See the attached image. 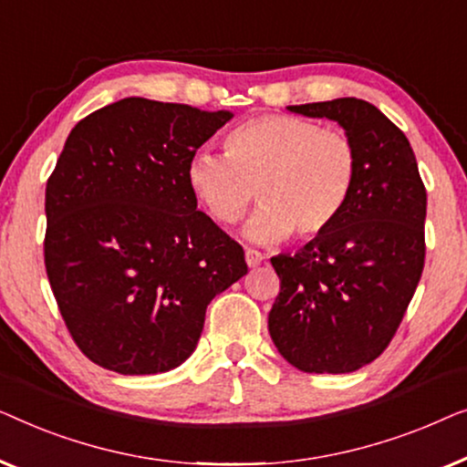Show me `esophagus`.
<instances>
[{"instance_id":"34e87169","label":"esophagus","mask_w":467,"mask_h":467,"mask_svg":"<svg viewBox=\"0 0 467 467\" xmlns=\"http://www.w3.org/2000/svg\"><path fill=\"white\" fill-rule=\"evenodd\" d=\"M262 260H265V255H262L260 252H255V249H245V262L249 268L260 266Z\"/></svg>"}]
</instances>
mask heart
Returning a JSON list of instances; mask_svg holds the SVG:
<instances>
[{"label": "heart", "mask_w": 467, "mask_h": 467, "mask_svg": "<svg viewBox=\"0 0 467 467\" xmlns=\"http://www.w3.org/2000/svg\"><path fill=\"white\" fill-rule=\"evenodd\" d=\"M358 177L353 141L337 129L287 114H265L224 137V154L199 152L186 180L205 212L220 224H236L254 196L262 205L245 236L258 245L315 239L334 226Z\"/></svg>", "instance_id": "1"}]
</instances>
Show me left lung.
<instances>
[{"label": "left lung", "instance_id": "1", "mask_svg": "<svg viewBox=\"0 0 467 467\" xmlns=\"http://www.w3.org/2000/svg\"><path fill=\"white\" fill-rule=\"evenodd\" d=\"M287 109L338 122L356 148L358 177L330 231L271 258L281 292L268 332L302 372H353L385 351L417 290L428 194L406 135L372 103L340 97Z\"/></svg>", "mask_w": 467, "mask_h": 467}]
</instances>
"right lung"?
<instances>
[{
    "mask_svg": "<svg viewBox=\"0 0 467 467\" xmlns=\"http://www.w3.org/2000/svg\"><path fill=\"white\" fill-rule=\"evenodd\" d=\"M233 111L127 97L71 129L46 183L44 262L90 362L159 374L192 356L245 254L196 209L186 169Z\"/></svg>",
    "mask_w": 467,
    "mask_h": 467,
    "instance_id": "right-lung-1",
    "label": "right lung"
}]
</instances>
